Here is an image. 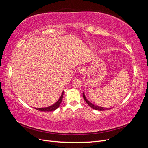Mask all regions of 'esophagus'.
<instances>
[{
	"label": "esophagus",
	"instance_id": "1",
	"mask_svg": "<svg viewBox=\"0 0 148 148\" xmlns=\"http://www.w3.org/2000/svg\"><path fill=\"white\" fill-rule=\"evenodd\" d=\"M78 72L79 74L81 75H83L84 73L85 72V69L84 68H80L79 70H78Z\"/></svg>",
	"mask_w": 148,
	"mask_h": 148
}]
</instances>
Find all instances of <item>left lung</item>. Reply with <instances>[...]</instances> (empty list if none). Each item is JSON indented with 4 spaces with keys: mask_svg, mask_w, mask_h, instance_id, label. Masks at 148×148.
<instances>
[{
    "mask_svg": "<svg viewBox=\"0 0 148 148\" xmlns=\"http://www.w3.org/2000/svg\"><path fill=\"white\" fill-rule=\"evenodd\" d=\"M83 98H84V101H86V102L87 103V104H88L89 106H90V107H91V108H92L93 109H95V110H100V111H102V110H106V109H111V108H105V107H99V106H96V105H95V104H92L91 102H89V101L86 99V96H85V95H84V92H83Z\"/></svg>",
    "mask_w": 148,
    "mask_h": 148,
    "instance_id": "left-lung-1",
    "label": "left lung"
}]
</instances>
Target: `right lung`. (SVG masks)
Here are the masks:
<instances>
[{
	"instance_id": "1",
	"label": "right lung",
	"mask_w": 148,
	"mask_h": 148,
	"mask_svg": "<svg viewBox=\"0 0 148 148\" xmlns=\"http://www.w3.org/2000/svg\"><path fill=\"white\" fill-rule=\"evenodd\" d=\"M63 96H64V91H63V92H62L61 96L59 98V99L54 104H53L51 106L47 107H42V108H36L35 107V109H36L39 111H42V112H49V111L55 110L56 109H57L58 108V107H59L60 104H61L62 101V98H63Z\"/></svg>"
}]
</instances>
